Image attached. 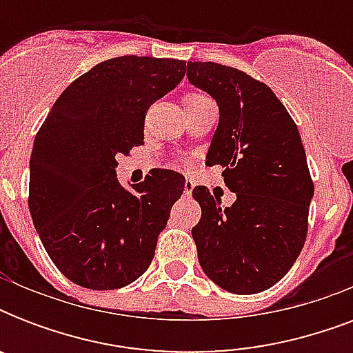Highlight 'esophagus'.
<instances>
[{
    "mask_svg": "<svg viewBox=\"0 0 353 353\" xmlns=\"http://www.w3.org/2000/svg\"><path fill=\"white\" fill-rule=\"evenodd\" d=\"M192 188H194V183L190 181V179H187L185 185H183V196H185V198H190V196H192Z\"/></svg>",
    "mask_w": 353,
    "mask_h": 353,
    "instance_id": "obj_1",
    "label": "esophagus"
}]
</instances>
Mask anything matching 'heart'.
Returning <instances> with one entry per match:
<instances>
[{
    "instance_id": "1",
    "label": "heart",
    "mask_w": 353,
    "mask_h": 353,
    "mask_svg": "<svg viewBox=\"0 0 353 353\" xmlns=\"http://www.w3.org/2000/svg\"><path fill=\"white\" fill-rule=\"evenodd\" d=\"M209 97L201 95V93H196V91H188L187 95L183 97V104H185V108H190V106H196V104H199V102L207 101Z\"/></svg>"
}]
</instances>
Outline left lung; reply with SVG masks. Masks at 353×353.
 <instances>
[{
  "mask_svg": "<svg viewBox=\"0 0 353 353\" xmlns=\"http://www.w3.org/2000/svg\"><path fill=\"white\" fill-rule=\"evenodd\" d=\"M187 77L218 102L207 165H220L236 194L223 207L207 187L192 190L199 263L223 290L260 293L284 279L306 241L313 179L301 133L271 88L240 69L188 62Z\"/></svg>",
  "mask_w": 353,
  "mask_h": 353,
  "instance_id": "left-lung-1",
  "label": "left lung"
}]
</instances>
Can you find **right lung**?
<instances>
[{"label":"right lung","instance_id":"add662e5","mask_svg":"<svg viewBox=\"0 0 353 353\" xmlns=\"http://www.w3.org/2000/svg\"><path fill=\"white\" fill-rule=\"evenodd\" d=\"M185 60L110 58L71 82L38 130L29 210L63 276L88 290H119L150 268L185 177L154 168L130 192L117 155L144 144L148 108L185 77Z\"/></svg>","mask_w":353,"mask_h":353}]
</instances>
